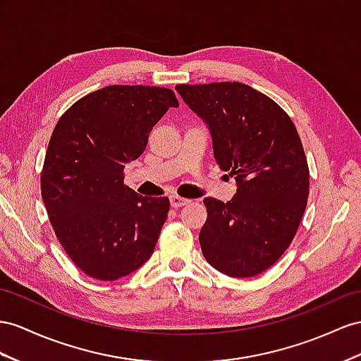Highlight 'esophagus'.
Here are the masks:
<instances>
[{
  "label": "esophagus",
  "mask_w": 361,
  "mask_h": 361,
  "mask_svg": "<svg viewBox=\"0 0 361 361\" xmlns=\"http://www.w3.org/2000/svg\"><path fill=\"white\" fill-rule=\"evenodd\" d=\"M188 202H189V200L181 198V197H178V195H172V197H171V206H172L173 209H178V207H181V206H186Z\"/></svg>",
  "instance_id": "esophagus-1"
}]
</instances>
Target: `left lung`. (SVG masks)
<instances>
[{"mask_svg": "<svg viewBox=\"0 0 361 361\" xmlns=\"http://www.w3.org/2000/svg\"><path fill=\"white\" fill-rule=\"evenodd\" d=\"M175 90L209 128L216 163L236 181L228 202L204 198L201 252L230 277L259 274L290 247L307 207L310 171L300 137L276 102L241 82Z\"/></svg>", "mask_w": 361, "mask_h": 361, "instance_id": "1", "label": "left lung"}]
</instances>
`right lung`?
<instances>
[{"label": "right lung", "instance_id": "obj_1", "mask_svg": "<svg viewBox=\"0 0 361 361\" xmlns=\"http://www.w3.org/2000/svg\"><path fill=\"white\" fill-rule=\"evenodd\" d=\"M173 91L111 85L82 97L54 126L41 192L63 250L99 281H117L149 259L168 218L169 200L142 197L123 184Z\"/></svg>", "mask_w": 361, "mask_h": 361}]
</instances>
